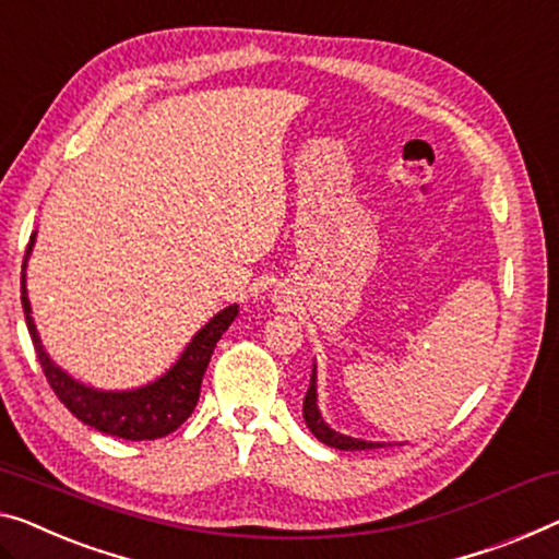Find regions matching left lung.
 <instances>
[{
    "instance_id": "left-lung-1",
    "label": "left lung",
    "mask_w": 559,
    "mask_h": 559,
    "mask_svg": "<svg viewBox=\"0 0 559 559\" xmlns=\"http://www.w3.org/2000/svg\"><path fill=\"white\" fill-rule=\"evenodd\" d=\"M304 419L308 424V429L313 431V437L319 439V441H323V444H329V447L346 449V452H354V449L384 447V444H373V441H361V439H352V437L336 435V431L329 429L326 424H323L321 414H319V406H316V369H313V377H311V386H308L306 399H304Z\"/></svg>"
}]
</instances>
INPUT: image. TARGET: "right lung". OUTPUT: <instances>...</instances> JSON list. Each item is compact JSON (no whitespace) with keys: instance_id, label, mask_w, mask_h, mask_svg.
<instances>
[{"instance_id":"obj_1","label":"right lung","mask_w":559,"mask_h":559,"mask_svg":"<svg viewBox=\"0 0 559 559\" xmlns=\"http://www.w3.org/2000/svg\"><path fill=\"white\" fill-rule=\"evenodd\" d=\"M32 243H35V236L29 238L27 251H24L22 269L27 265ZM22 308L32 344H35V354L41 364V371H45L47 384L52 386L57 399H60L80 421H85L87 427H95L97 431H103V435H112L130 441L157 439L170 435V431L178 429L180 424L193 414L200 396V384H203V373L213 356V348L238 313V306H228L226 311L213 316V319L205 323V329H200L198 336L190 341L186 354L180 356V361L175 364L163 379H157L155 384L138 391L110 394V391H95L78 384V381H72L64 371H60L52 361H49V356L39 344L35 321H32L29 316V298L27 288H24V273Z\"/></svg>"}]
</instances>
